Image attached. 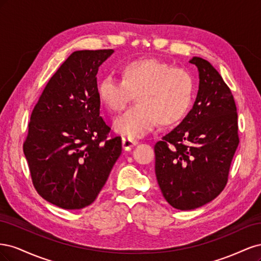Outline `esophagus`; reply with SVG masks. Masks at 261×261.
Segmentation results:
<instances>
[{
  "label": "esophagus",
  "instance_id": "obj_1",
  "mask_svg": "<svg viewBox=\"0 0 261 261\" xmlns=\"http://www.w3.org/2000/svg\"><path fill=\"white\" fill-rule=\"evenodd\" d=\"M137 145V140L134 138H127V137H123L122 138V147L126 151H128L134 146Z\"/></svg>",
  "mask_w": 261,
  "mask_h": 261
}]
</instances>
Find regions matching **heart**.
Here are the masks:
<instances>
[{"instance_id":"obj_1","label":"heart","mask_w":261,"mask_h":261,"mask_svg":"<svg viewBox=\"0 0 261 261\" xmlns=\"http://www.w3.org/2000/svg\"><path fill=\"white\" fill-rule=\"evenodd\" d=\"M122 81L112 76L102 78L98 85L99 98L110 111H123L134 99L137 103L113 123L120 135L143 136L159 122L177 123L185 116L194 98V80L183 67H174L158 59L126 63L121 68Z\"/></svg>"}]
</instances>
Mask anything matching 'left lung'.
I'll use <instances>...</instances> for the list:
<instances>
[{
	"label": "left lung",
	"mask_w": 261,
	"mask_h": 261,
	"mask_svg": "<svg viewBox=\"0 0 261 261\" xmlns=\"http://www.w3.org/2000/svg\"><path fill=\"white\" fill-rule=\"evenodd\" d=\"M189 63L199 72L193 109L154 145L158 184L179 210L199 208L223 191L240 143L230 88L208 61L194 57Z\"/></svg>",
	"instance_id": "left-lung-1"
}]
</instances>
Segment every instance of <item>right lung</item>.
Returning a JSON list of instances; mask_svg holds the SVG:
<instances>
[{
    "label": "right lung",
    "instance_id": "obj_1",
    "mask_svg": "<svg viewBox=\"0 0 261 261\" xmlns=\"http://www.w3.org/2000/svg\"><path fill=\"white\" fill-rule=\"evenodd\" d=\"M113 50L69 55L39 98L23 153L38 194L55 206L83 209L96 200L122 152L100 116L97 74Z\"/></svg>",
    "mask_w": 261,
    "mask_h": 261
}]
</instances>
